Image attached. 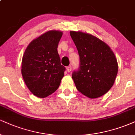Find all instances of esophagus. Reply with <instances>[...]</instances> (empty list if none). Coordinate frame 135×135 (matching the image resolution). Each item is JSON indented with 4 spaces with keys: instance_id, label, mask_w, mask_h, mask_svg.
<instances>
[{
    "instance_id": "1",
    "label": "esophagus",
    "mask_w": 135,
    "mask_h": 135,
    "mask_svg": "<svg viewBox=\"0 0 135 135\" xmlns=\"http://www.w3.org/2000/svg\"><path fill=\"white\" fill-rule=\"evenodd\" d=\"M66 70H67L68 72H70L71 70H72V67L71 66H69L66 67Z\"/></svg>"
}]
</instances>
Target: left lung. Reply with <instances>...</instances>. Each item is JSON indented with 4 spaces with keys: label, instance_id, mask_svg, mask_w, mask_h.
<instances>
[{
    "label": "left lung",
    "instance_id": "8db88e82",
    "mask_svg": "<svg viewBox=\"0 0 135 135\" xmlns=\"http://www.w3.org/2000/svg\"><path fill=\"white\" fill-rule=\"evenodd\" d=\"M80 57V66L72 77L79 92L89 98L106 94L114 85L117 72V59L111 48L97 37L70 31Z\"/></svg>",
    "mask_w": 135,
    "mask_h": 135
}]
</instances>
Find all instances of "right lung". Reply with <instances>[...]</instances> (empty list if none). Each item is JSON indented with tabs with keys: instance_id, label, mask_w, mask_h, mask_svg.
<instances>
[{
	"instance_id": "1",
	"label": "right lung",
	"mask_w": 135,
	"mask_h": 135,
	"mask_svg": "<svg viewBox=\"0 0 135 135\" xmlns=\"http://www.w3.org/2000/svg\"><path fill=\"white\" fill-rule=\"evenodd\" d=\"M63 32L49 30L27 46L21 61V74L33 95L46 98L57 90L64 76L57 48Z\"/></svg>"
}]
</instances>
